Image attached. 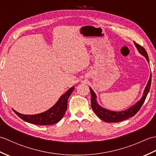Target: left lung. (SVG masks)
I'll list each match as a JSON object with an SVG mask.
<instances>
[{
	"mask_svg": "<svg viewBox=\"0 0 156 156\" xmlns=\"http://www.w3.org/2000/svg\"><path fill=\"white\" fill-rule=\"evenodd\" d=\"M134 44L135 46H136L139 52L146 58L147 61L148 62L149 64H150V61H149L147 53L146 50H145L142 46L137 44V43H135V41H134ZM151 82V74L150 75V79H149L148 80L146 87H145L144 90L143 97H141L140 101H139L135 103V105H133L129 108L126 109L125 111H119V112L109 111V110H107V109L101 107L100 105H98L97 100H96V99H97V95L95 94L94 92L92 90V88L90 87V94H91V107H92V110L94 111V112H95L96 115H97L98 117L100 118L101 120L107 122H117L124 121L125 119H127L129 117H133V116L136 114L139 111H140L141 106L144 104L145 98L147 97V95L150 89Z\"/></svg>",
	"mask_w": 156,
	"mask_h": 156,
	"instance_id": "8db88e82",
	"label": "left lung"
}]
</instances>
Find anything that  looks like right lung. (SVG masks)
<instances>
[{
	"mask_svg": "<svg viewBox=\"0 0 156 156\" xmlns=\"http://www.w3.org/2000/svg\"><path fill=\"white\" fill-rule=\"evenodd\" d=\"M74 87H72L61 96L57 102L49 110L37 115H23L13 110L15 114L26 122L38 125H49L57 123L64 117L67 110L68 100Z\"/></svg>",
	"mask_w": 156,
	"mask_h": 156,
	"instance_id": "add662e5",
	"label": "right lung"
}]
</instances>
